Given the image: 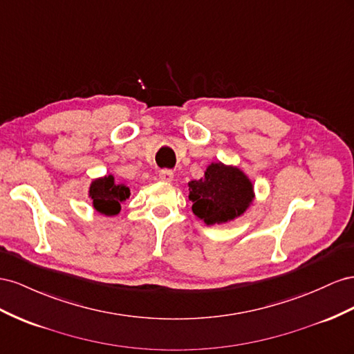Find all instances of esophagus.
Wrapping results in <instances>:
<instances>
[{
  "instance_id": "34e87169",
  "label": "esophagus",
  "mask_w": 354,
  "mask_h": 354,
  "mask_svg": "<svg viewBox=\"0 0 354 354\" xmlns=\"http://www.w3.org/2000/svg\"><path fill=\"white\" fill-rule=\"evenodd\" d=\"M158 178H160L161 180H165V183H171V180H174V171L169 170V169L160 170Z\"/></svg>"
}]
</instances>
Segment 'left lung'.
Wrapping results in <instances>:
<instances>
[{"instance_id": "obj_1", "label": "left lung", "mask_w": 354, "mask_h": 354, "mask_svg": "<svg viewBox=\"0 0 354 354\" xmlns=\"http://www.w3.org/2000/svg\"><path fill=\"white\" fill-rule=\"evenodd\" d=\"M194 215L206 225L225 224L241 216L254 201V185L239 167L212 163L205 176L188 183Z\"/></svg>"}]
</instances>
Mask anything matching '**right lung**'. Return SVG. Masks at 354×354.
<instances>
[{
	"label": "right lung",
	"mask_w": 354,
	"mask_h": 354,
	"mask_svg": "<svg viewBox=\"0 0 354 354\" xmlns=\"http://www.w3.org/2000/svg\"><path fill=\"white\" fill-rule=\"evenodd\" d=\"M88 197L99 214L106 216L117 215L121 203L130 197V189L124 184H117L113 175L92 180L88 188Z\"/></svg>",
	"instance_id": "obj_1"
}]
</instances>
